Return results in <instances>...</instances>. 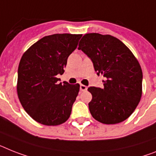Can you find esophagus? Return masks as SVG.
<instances>
[{
    "label": "esophagus",
    "instance_id": "obj_1",
    "mask_svg": "<svg viewBox=\"0 0 156 156\" xmlns=\"http://www.w3.org/2000/svg\"><path fill=\"white\" fill-rule=\"evenodd\" d=\"M80 90L81 91H86V90H87V86L81 84L80 85Z\"/></svg>",
    "mask_w": 156,
    "mask_h": 156
}]
</instances>
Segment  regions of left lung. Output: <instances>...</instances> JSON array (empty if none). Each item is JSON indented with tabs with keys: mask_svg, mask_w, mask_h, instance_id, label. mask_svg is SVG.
<instances>
[{
	"mask_svg": "<svg viewBox=\"0 0 156 156\" xmlns=\"http://www.w3.org/2000/svg\"><path fill=\"white\" fill-rule=\"evenodd\" d=\"M78 50L91 59L98 76L105 78L104 88L90 87V112L95 120L114 125L134 112L142 95L140 65L125 44L109 35L86 34Z\"/></svg>",
	"mask_w": 156,
	"mask_h": 156,
	"instance_id": "left-lung-1",
	"label": "left lung"
}]
</instances>
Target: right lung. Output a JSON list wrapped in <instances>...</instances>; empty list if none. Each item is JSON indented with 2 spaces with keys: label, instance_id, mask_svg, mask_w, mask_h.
Returning <instances> with one entry per match:
<instances>
[{
  "label": "right lung",
  "instance_id": "1",
  "mask_svg": "<svg viewBox=\"0 0 156 156\" xmlns=\"http://www.w3.org/2000/svg\"><path fill=\"white\" fill-rule=\"evenodd\" d=\"M82 35L54 34L44 36L23 55L18 67L17 94L24 110L44 125H58L68 120L79 92V84L58 83L67 58Z\"/></svg>",
  "mask_w": 156,
  "mask_h": 156
}]
</instances>
